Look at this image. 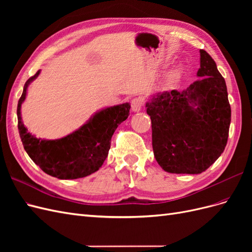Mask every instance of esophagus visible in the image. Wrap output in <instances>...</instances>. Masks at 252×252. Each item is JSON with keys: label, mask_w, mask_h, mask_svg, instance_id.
I'll use <instances>...</instances> for the list:
<instances>
[{"label": "esophagus", "mask_w": 252, "mask_h": 252, "mask_svg": "<svg viewBox=\"0 0 252 252\" xmlns=\"http://www.w3.org/2000/svg\"><path fill=\"white\" fill-rule=\"evenodd\" d=\"M142 106H143V100L140 97H135L131 101V109L134 112H138L142 109Z\"/></svg>", "instance_id": "1"}]
</instances>
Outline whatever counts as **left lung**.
<instances>
[{
	"instance_id": "left-lung-1",
	"label": "left lung",
	"mask_w": 252,
	"mask_h": 252,
	"mask_svg": "<svg viewBox=\"0 0 252 252\" xmlns=\"http://www.w3.org/2000/svg\"><path fill=\"white\" fill-rule=\"evenodd\" d=\"M200 78L183 91H163L146 103L157 162L170 173L197 174L223 154L231 121L224 78L200 50Z\"/></svg>"
}]
</instances>
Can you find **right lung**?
Segmentation results:
<instances>
[{
  "mask_svg": "<svg viewBox=\"0 0 252 252\" xmlns=\"http://www.w3.org/2000/svg\"><path fill=\"white\" fill-rule=\"evenodd\" d=\"M40 70L29 78L18 103V128L24 149L30 158L51 177L74 180L100 169L108 156L113 132L129 116V103L107 107L94 113L78 130L58 140H42L27 131L21 118V106L27 88Z\"/></svg>",
  "mask_w": 252,
  "mask_h": 252,
  "instance_id": "obj_1",
  "label": "right lung"
}]
</instances>
